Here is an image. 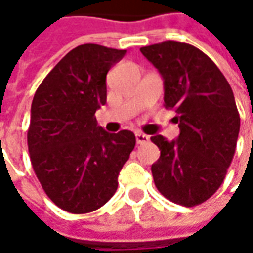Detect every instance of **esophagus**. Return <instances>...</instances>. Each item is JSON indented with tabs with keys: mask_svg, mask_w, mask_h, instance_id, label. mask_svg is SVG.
Wrapping results in <instances>:
<instances>
[{
	"mask_svg": "<svg viewBox=\"0 0 253 253\" xmlns=\"http://www.w3.org/2000/svg\"><path fill=\"white\" fill-rule=\"evenodd\" d=\"M135 140H137V144H147L149 141V135L141 133V131H137L135 133Z\"/></svg>",
	"mask_w": 253,
	"mask_h": 253,
	"instance_id": "1",
	"label": "esophagus"
}]
</instances>
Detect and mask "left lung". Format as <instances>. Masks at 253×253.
Listing matches in <instances>:
<instances>
[{"label":"left lung","mask_w":253,"mask_h":253,"mask_svg":"<svg viewBox=\"0 0 253 253\" xmlns=\"http://www.w3.org/2000/svg\"><path fill=\"white\" fill-rule=\"evenodd\" d=\"M163 77L165 108L174 109L177 140L154 135L161 156L152 165L158 191L174 204L197 206L219 190L234 158L240 113L230 84L194 45L168 40L140 49Z\"/></svg>","instance_id":"left-lung-1"}]
</instances>
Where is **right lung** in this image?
<instances>
[{
    "mask_svg": "<svg viewBox=\"0 0 253 253\" xmlns=\"http://www.w3.org/2000/svg\"><path fill=\"white\" fill-rule=\"evenodd\" d=\"M125 54L79 45L55 65L33 98L27 130L33 170L48 198L69 213L94 212L112 198L135 145L131 131L106 133L95 118L106 104V73Z\"/></svg>",
    "mask_w": 253,
    "mask_h": 253,
    "instance_id": "right-lung-1",
    "label": "right lung"
}]
</instances>
